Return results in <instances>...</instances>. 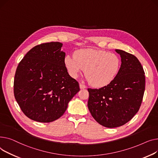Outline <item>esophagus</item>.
Masks as SVG:
<instances>
[{"label":"esophagus","instance_id":"esophagus-1","mask_svg":"<svg viewBox=\"0 0 158 158\" xmlns=\"http://www.w3.org/2000/svg\"><path fill=\"white\" fill-rule=\"evenodd\" d=\"M80 88L81 89H85V88H86V86L84 85V84H83V83H80Z\"/></svg>","mask_w":158,"mask_h":158}]
</instances>
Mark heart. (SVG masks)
<instances>
[{
	"label": "heart",
	"instance_id": "heart-1",
	"mask_svg": "<svg viewBox=\"0 0 158 158\" xmlns=\"http://www.w3.org/2000/svg\"><path fill=\"white\" fill-rule=\"evenodd\" d=\"M64 64L71 77H78L85 69V74L90 84L96 87H103L117 76L121 60L117 55L107 51L85 48L77 50L75 56L67 55Z\"/></svg>",
	"mask_w": 158,
	"mask_h": 158
}]
</instances>
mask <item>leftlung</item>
I'll use <instances>...</instances> for the list:
<instances>
[{"mask_svg": "<svg viewBox=\"0 0 158 158\" xmlns=\"http://www.w3.org/2000/svg\"><path fill=\"white\" fill-rule=\"evenodd\" d=\"M121 57V66L109 85L88 89V108L101 125L114 128L129 122L140 109L143 99L145 77L141 63L135 55L115 50Z\"/></svg>", "mask_w": 158, "mask_h": 158, "instance_id": "left-lung-1", "label": "left lung"}]
</instances>
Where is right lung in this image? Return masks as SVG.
<instances>
[{
  "label": "right lung",
  "mask_w": 158,
  "mask_h": 158,
  "mask_svg": "<svg viewBox=\"0 0 158 158\" xmlns=\"http://www.w3.org/2000/svg\"><path fill=\"white\" fill-rule=\"evenodd\" d=\"M59 42L37 45L28 52L16 68L14 95L23 113L40 123L60 118L80 90L64 64Z\"/></svg>",
  "instance_id": "add662e5"
}]
</instances>
